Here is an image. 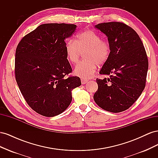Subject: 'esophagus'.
<instances>
[{"label": "esophagus", "mask_w": 158, "mask_h": 158, "mask_svg": "<svg viewBox=\"0 0 158 158\" xmlns=\"http://www.w3.org/2000/svg\"><path fill=\"white\" fill-rule=\"evenodd\" d=\"M88 82V80H85V79L81 80V82H82V84H85Z\"/></svg>", "instance_id": "34e87169"}]
</instances>
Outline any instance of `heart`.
Listing matches in <instances>:
<instances>
[{
  "label": "heart",
  "mask_w": 158,
  "mask_h": 158,
  "mask_svg": "<svg viewBox=\"0 0 158 158\" xmlns=\"http://www.w3.org/2000/svg\"><path fill=\"white\" fill-rule=\"evenodd\" d=\"M64 50L71 63H77L82 53L85 59L76 66L74 73L82 78L92 77L98 64H103L111 54L109 43L102 40L96 32L91 30H84L76 36V41L70 40L66 42Z\"/></svg>",
  "instance_id": "obj_1"
}]
</instances>
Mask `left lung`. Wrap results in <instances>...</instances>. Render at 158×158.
I'll list each match as a JSON object with an SVG mask.
<instances>
[{
    "instance_id": "1",
    "label": "left lung",
    "mask_w": 158,
    "mask_h": 158,
    "mask_svg": "<svg viewBox=\"0 0 158 158\" xmlns=\"http://www.w3.org/2000/svg\"><path fill=\"white\" fill-rule=\"evenodd\" d=\"M95 27L107 37L111 54L99 72L110 78L96 79L98 89L94 99L106 111L128 109L146 85L148 60L140 38L132 27L117 22L99 23Z\"/></svg>"
}]
</instances>
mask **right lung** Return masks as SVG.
Listing matches in <instances>:
<instances>
[{
	"label": "right lung",
	"instance_id": "right-lung-1",
	"mask_svg": "<svg viewBox=\"0 0 158 158\" xmlns=\"http://www.w3.org/2000/svg\"><path fill=\"white\" fill-rule=\"evenodd\" d=\"M76 26L45 23L23 37L16 50V80L30 107L51 117L67 109L72 90L81 85L78 76L66 78L72 72L64 46Z\"/></svg>",
	"mask_w": 158,
	"mask_h": 158
}]
</instances>
